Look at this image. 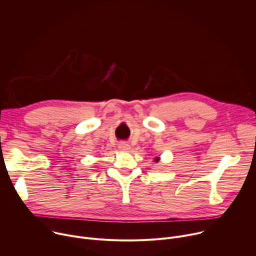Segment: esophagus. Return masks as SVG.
<instances>
[{
  "instance_id": "34e87169",
  "label": "esophagus",
  "mask_w": 256,
  "mask_h": 256,
  "mask_svg": "<svg viewBox=\"0 0 256 256\" xmlns=\"http://www.w3.org/2000/svg\"><path fill=\"white\" fill-rule=\"evenodd\" d=\"M118 148L121 150H130V146L127 142H125V141H122V142H120Z\"/></svg>"
}]
</instances>
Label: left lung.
Instances as JSON below:
<instances>
[{
  "instance_id": "8db88e82",
  "label": "left lung",
  "mask_w": 256,
  "mask_h": 256,
  "mask_svg": "<svg viewBox=\"0 0 256 256\" xmlns=\"http://www.w3.org/2000/svg\"><path fill=\"white\" fill-rule=\"evenodd\" d=\"M156 162H158V158H156Z\"/></svg>"
}]
</instances>
